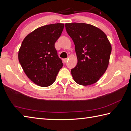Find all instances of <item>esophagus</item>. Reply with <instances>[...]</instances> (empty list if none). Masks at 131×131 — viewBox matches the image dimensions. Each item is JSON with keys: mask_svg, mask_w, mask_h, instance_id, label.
Returning <instances> with one entry per match:
<instances>
[{"mask_svg": "<svg viewBox=\"0 0 131 131\" xmlns=\"http://www.w3.org/2000/svg\"><path fill=\"white\" fill-rule=\"evenodd\" d=\"M68 59H63V62H67V61H68Z\"/></svg>", "mask_w": 131, "mask_h": 131, "instance_id": "obj_1", "label": "esophagus"}]
</instances>
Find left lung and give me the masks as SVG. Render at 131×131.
I'll return each instance as SVG.
<instances>
[{
	"label": "left lung",
	"mask_w": 131,
	"mask_h": 131,
	"mask_svg": "<svg viewBox=\"0 0 131 131\" xmlns=\"http://www.w3.org/2000/svg\"><path fill=\"white\" fill-rule=\"evenodd\" d=\"M68 34L74 42L78 63L71 69L74 81L86 86L98 81L109 64L112 47L107 36L86 23H66Z\"/></svg>",
	"instance_id": "1"
}]
</instances>
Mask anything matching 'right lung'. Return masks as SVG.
Segmentation results:
<instances>
[{
	"label": "right lung",
	"mask_w": 131,
	"mask_h": 131,
	"mask_svg": "<svg viewBox=\"0 0 131 131\" xmlns=\"http://www.w3.org/2000/svg\"><path fill=\"white\" fill-rule=\"evenodd\" d=\"M64 24L55 23L38 28L27 35L18 52V60L27 77L37 85L48 86L55 81L63 63L54 43Z\"/></svg>",
	"instance_id": "1"
}]
</instances>
